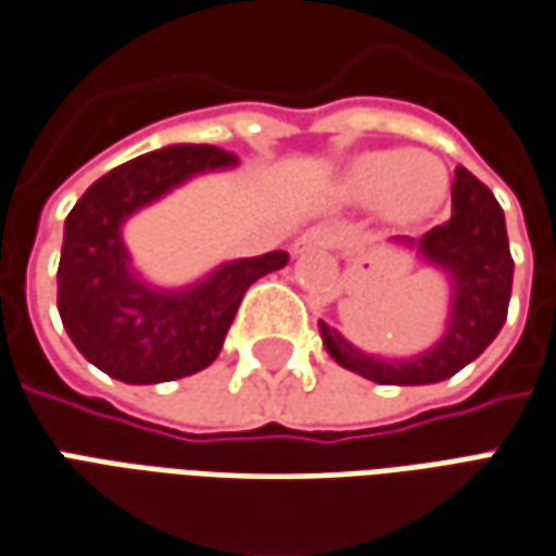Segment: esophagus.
Returning a JSON list of instances; mask_svg holds the SVG:
<instances>
[{"mask_svg":"<svg viewBox=\"0 0 556 556\" xmlns=\"http://www.w3.org/2000/svg\"><path fill=\"white\" fill-rule=\"evenodd\" d=\"M339 244V229L336 227H312L308 232H302L300 239L293 241V254H312V251H320V248H336Z\"/></svg>","mask_w":556,"mask_h":556,"instance_id":"1","label":"esophagus"}]
</instances>
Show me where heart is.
Here are the masks:
<instances>
[{"label":"heart","mask_w":556,"mask_h":556,"mask_svg":"<svg viewBox=\"0 0 556 556\" xmlns=\"http://www.w3.org/2000/svg\"><path fill=\"white\" fill-rule=\"evenodd\" d=\"M342 197L354 205H375L384 220L408 227L442 208L447 172L420 151H372L344 168Z\"/></svg>","instance_id":"obj_1"}]
</instances>
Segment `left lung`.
I'll return each mask as SVG.
<instances>
[{
    "label": "left lung",
    "instance_id": "left-lung-1",
    "mask_svg": "<svg viewBox=\"0 0 556 556\" xmlns=\"http://www.w3.org/2000/svg\"><path fill=\"white\" fill-rule=\"evenodd\" d=\"M451 205V220L432 227L420 239H390L393 244L417 251L427 266L447 278L451 305L439 342L415 357H381L359 351L339 329L320 320L317 327L324 348L339 366L369 378L375 384H435L481 357L484 348L500 336L508 315L515 275L505 214L496 197L463 166L454 172Z\"/></svg>",
    "mask_w": 556,
    "mask_h": 556
}]
</instances>
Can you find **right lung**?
<instances>
[{
  "label": "right lung",
  "instance_id": "right-lung-1",
  "mask_svg": "<svg viewBox=\"0 0 556 556\" xmlns=\"http://www.w3.org/2000/svg\"><path fill=\"white\" fill-rule=\"evenodd\" d=\"M239 166L214 144H168L111 168L75 202L63 229L56 308L84 357L124 384H160L212 366L244 290L285 269L290 254L227 260L184 287L151 285L124 241V224L197 175Z\"/></svg>",
  "mask_w": 556,
  "mask_h": 556
}]
</instances>
